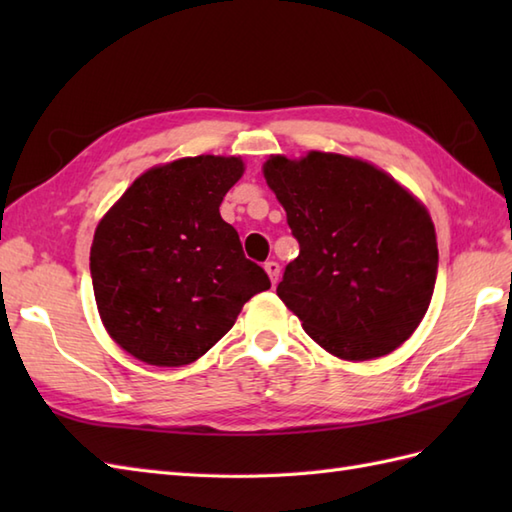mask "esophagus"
Wrapping results in <instances>:
<instances>
[{"mask_svg": "<svg viewBox=\"0 0 512 512\" xmlns=\"http://www.w3.org/2000/svg\"><path fill=\"white\" fill-rule=\"evenodd\" d=\"M264 270H266L268 277H270V281H273V286H275L277 281H279V273H281L279 264H277V262H266V264H264Z\"/></svg>", "mask_w": 512, "mask_h": 512, "instance_id": "obj_1", "label": "esophagus"}]
</instances>
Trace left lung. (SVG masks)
Here are the masks:
<instances>
[{
	"mask_svg": "<svg viewBox=\"0 0 512 512\" xmlns=\"http://www.w3.org/2000/svg\"><path fill=\"white\" fill-rule=\"evenodd\" d=\"M264 178L299 257L277 295L323 350L369 361L405 343L431 303L438 242L427 209L365 160L270 156Z\"/></svg>",
	"mask_w": 512,
	"mask_h": 512,
	"instance_id": "1",
	"label": "left lung"
}]
</instances>
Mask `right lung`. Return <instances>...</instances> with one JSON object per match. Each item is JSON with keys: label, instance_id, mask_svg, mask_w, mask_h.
<instances>
[{"label": "right lung", "instance_id": "right-lung-1", "mask_svg": "<svg viewBox=\"0 0 512 512\" xmlns=\"http://www.w3.org/2000/svg\"><path fill=\"white\" fill-rule=\"evenodd\" d=\"M242 173L235 156L173 160L136 178L96 226V306L105 330L138 361H198L233 328L244 303L270 288L220 215Z\"/></svg>", "mask_w": 512, "mask_h": 512}]
</instances>
